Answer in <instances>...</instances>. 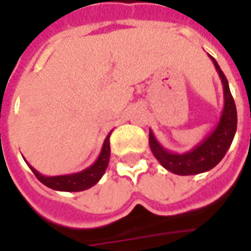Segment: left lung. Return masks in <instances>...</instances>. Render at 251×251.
<instances>
[{"mask_svg":"<svg viewBox=\"0 0 251 251\" xmlns=\"http://www.w3.org/2000/svg\"><path fill=\"white\" fill-rule=\"evenodd\" d=\"M211 60L215 65V70L219 74V78L224 86V109H222L217 127L212 130V132L208 134L193 150L177 153V152H172L163 148V145L155 138L153 132L150 130V147L153 156L158 159L163 168L175 175H180V176L200 175L215 168L225 156L236 134V104L229 89L226 76L224 75L215 58L211 57Z\"/></svg>","mask_w":251,"mask_h":251,"instance_id":"left-lung-1","label":"left lung"}]
</instances>
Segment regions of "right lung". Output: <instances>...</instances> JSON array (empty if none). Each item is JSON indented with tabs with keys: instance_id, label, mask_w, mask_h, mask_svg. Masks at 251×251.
<instances>
[{
	"instance_id": "1",
	"label": "right lung",
	"mask_w": 251,
	"mask_h": 251,
	"mask_svg": "<svg viewBox=\"0 0 251 251\" xmlns=\"http://www.w3.org/2000/svg\"><path fill=\"white\" fill-rule=\"evenodd\" d=\"M110 134L106 137V140L103 142L100 153L98 156V159L92 163L89 168L83 169L82 172L78 173H71V175H61V176H44L40 172H37L33 166L29 168L32 169V172L34 173V176L39 178L44 186H47L49 188H53L57 191H83L88 188L93 187L101 176L104 175L109 160H110ZM26 162V160H25Z\"/></svg>"
}]
</instances>
